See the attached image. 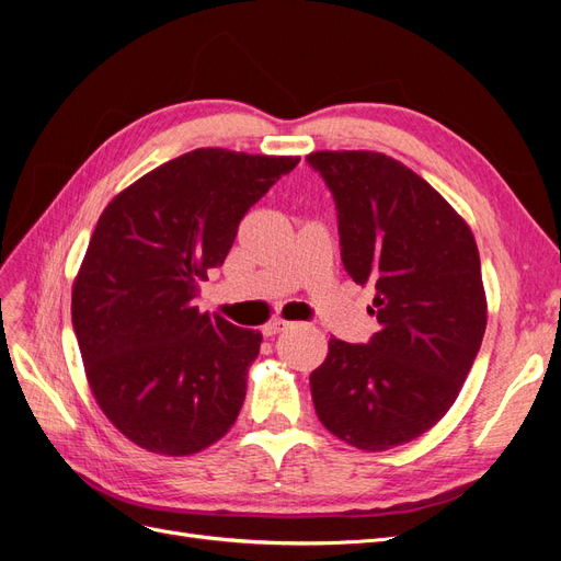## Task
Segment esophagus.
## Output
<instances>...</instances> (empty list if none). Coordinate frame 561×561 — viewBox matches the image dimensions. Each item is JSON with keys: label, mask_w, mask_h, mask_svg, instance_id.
<instances>
[{"label": "esophagus", "mask_w": 561, "mask_h": 561, "mask_svg": "<svg viewBox=\"0 0 561 561\" xmlns=\"http://www.w3.org/2000/svg\"><path fill=\"white\" fill-rule=\"evenodd\" d=\"M290 328H293V322L276 318V320H271L268 325H264L262 332H264V336H276V334H280V332H285V330H290Z\"/></svg>", "instance_id": "1"}]
</instances>
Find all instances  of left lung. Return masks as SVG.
<instances>
[{
    "label": "left lung",
    "mask_w": 561,
    "mask_h": 561,
    "mask_svg": "<svg viewBox=\"0 0 561 561\" xmlns=\"http://www.w3.org/2000/svg\"><path fill=\"white\" fill-rule=\"evenodd\" d=\"M336 206L348 276L375 290L379 332L330 339L311 371L316 414L332 435L383 451L431 431L478 358L486 328L480 252L433 186L379 151L307 157Z\"/></svg>",
    "instance_id": "1"
}]
</instances>
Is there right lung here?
I'll use <instances>...</instances> for the list:
<instances>
[{"mask_svg":"<svg viewBox=\"0 0 561 561\" xmlns=\"http://www.w3.org/2000/svg\"><path fill=\"white\" fill-rule=\"evenodd\" d=\"M297 157L194 149L100 215L72 290V325L100 410L130 443L186 456L241 412L262 334L194 307L241 219Z\"/></svg>","mask_w":561,"mask_h":561,"instance_id":"right-lung-1","label":"right lung"}]
</instances>
